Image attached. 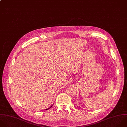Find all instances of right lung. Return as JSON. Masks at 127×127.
<instances>
[{"label":"right lung","mask_w":127,"mask_h":127,"mask_svg":"<svg viewBox=\"0 0 127 127\" xmlns=\"http://www.w3.org/2000/svg\"><path fill=\"white\" fill-rule=\"evenodd\" d=\"M51 107H50V108H51ZM50 108H48V109H46V110H48V109H49Z\"/></svg>","instance_id":"1"}]
</instances>
